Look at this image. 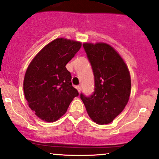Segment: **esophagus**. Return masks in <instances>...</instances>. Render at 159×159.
I'll return each instance as SVG.
<instances>
[{"label":"esophagus","instance_id":"34e87169","mask_svg":"<svg viewBox=\"0 0 159 159\" xmlns=\"http://www.w3.org/2000/svg\"><path fill=\"white\" fill-rule=\"evenodd\" d=\"M76 88H77V90H78V92H81V87L80 86V85H78V86L76 87Z\"/></svg>","mask_w":159,"mask_h":159}]
</instances>
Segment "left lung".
I'll return each instance as SVG.
<instances>
[{"label":"left lung","mask_w":159,"mask_h":159,"mask_svg":"<svg viewBox=\"0 0 159 159\" xmlns=\"http://www.w3.org/2000/svg\"><path fill=\"white\" fill-rule=\"evenodd\" d=\"M94 75V92L81 93L88 116L98 125L111 123L125 109L130 94V72L121 56L106 43H84Z\"/></svg>","instance_id":"8db88e82"}]
</instances>
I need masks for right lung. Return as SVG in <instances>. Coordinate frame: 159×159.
<instances>
[{
  "label": "right lung",
  "instance_id": "obj_1",
  "mask_svg": "<svg viewBox=\"0 0 159 159\" xmlns=\"http://www.w3.org/2000/svg\"><path fill=\"white\" fill-rule=\"evenodd\" d=\"M81 47L78 41L57 38L47 44L29 64L24 78V94L30 109L43 121L58 120L78 96L66 66Z\"/></svg>",
  "mask_w": 159,
  "mask_h": 159
}]
</instances>
